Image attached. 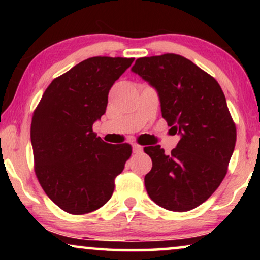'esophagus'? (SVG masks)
<instances>
[{"label":"esophagus","instance_id":"1","mask_svg":"<svg viewBox=\"0 0 260 260\" xmlns=\"http://www.w3.org/2000/svg\"><path fill=\"white\" fill-rule=\"evenodd\" d=\"M133 151L135 152V154H138V152L143 151V148H142L141 145L134 143V144H133Z\"/></svg>","mask_w":260,"mask_h":260}]
</instances>
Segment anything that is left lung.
Listing matches in <instances>:
<instances>
[{"instance_id":"left-lung-1","label":"left lung","mask_w":260,"mask_h":260,"mask_svg":"<svg viewBox=\"0 0 260 260\" xmlns=\"http://www.w3.org/2000/svg\"><path fill=\"white\" fill-rule=\"evenodd\" d=\"M131 71L155 88L162 117L180 136L169 155L159 145L144 148L152 161L144 177L149 197L168 211H190L220 186L236 147L225 94L214 78L177 54L140 58Z\"/></svg>"}]
</instances>
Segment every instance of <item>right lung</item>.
<instances>
[{"instance_id": "1", "label": "right lung", "mask_w": 260, "mask_h": 260, "mask_svg": "<svg viewBox=\"0 0 260 260\" xmlns=\"http://www.w3.org/2000/svg\"><path fill=\"white\" fill-rule=\"evenodd\" d=\"M134 59L84 60L46 88L30 125L35 173L62 211L86 214L112 197L116 176L131 155L129 144H109L93 124L108 106L110 88Z\"/></svg>"}]
</instances>
